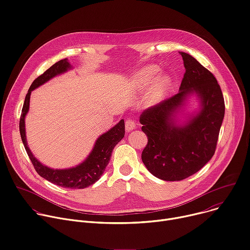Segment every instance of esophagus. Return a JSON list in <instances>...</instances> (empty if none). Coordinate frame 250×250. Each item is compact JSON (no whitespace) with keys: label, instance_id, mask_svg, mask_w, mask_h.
<instances>
[{"label":"esophagus","instance_id":"obj_1","mask_svg":"<svg viewBox=\"0 0 250 250\" xmlns=\"http://www.w3.org/2000/svg\"><path fill=\"white\" fill-rule=\"evenodd\" d=\"M134 127H135V122L133 120H131V119L126 120V122H125V129L127 131H130V130L134 129Z\"/></svg>","mask_w":250,"mask_h":250}]
</instances>
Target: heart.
Listing matches in <instances>:
<instances>
[{
    "instance_id": "heart-1",
    "label": "heart",
    "mask_w": 250,
    "mask_h": 250,
    "mask_svg": "<svg viewBox=\"0 0 250 250\" xmlns=\"http://www.w3.org/2000/svg\"><path fill=\"white\" fill-rule=\"evenodd\" d=\"M158 72H160V69L155 65H150L144 69L139 76L137 77V81H135V83H137V86L142 89V90H146L149 88V86L152 84L154 79L158 75ZM170 84V79L169 77L164 75L158 77L151 88V92L147 97V102L150 104H156L157 102H160L164 95L167 93V90L168 89Z\"/></svg>"
}]
</instances>
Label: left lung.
<instances>
[{"label": "left lung", "mask_w": 250, "mask_h": 250, "mask_svg": "<svg viewBox=\"0 0 250 250\" xmlns=\"http://www.w3.org/2000/svg\"><path fill=\"white\" fill-rule=\"evenodd\" d=\"M186 73L179 92L144 110L140 118L147 145L142 160L148 171L167 181L183 180L201 169L213 156L224 118V99L215 77L193 57L180 53ZM194 93L201 108L187 123L175 113Z\"/></svg>", "instance_id": "left-lung-1"}]
</instances>
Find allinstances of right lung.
<instances>
[{"label":"right lung","mask_w":250,"mask_h":250,"mask_svg":"<svg viewBox=\"0 0 250 250\" xmlns=\"http://www.w3.org/2000/svg\"><path fill=\"white\" fill-rule=\"evenodd\" d=\"M72 65L67 59L61 60L53 64L42 75L38 77L31 84L28 94L25 99L24 105H22L21 115L20 119V133L21 138L26 148V151L30 160L36 169V171L42 177L51 181L52 184L57 185L65 188H85L94 185L99 180L104 173L110 156L112 149L125 137V121H120L115 126L111 127L106 132L103 133L96 141L93 150L90 151L85 160L77 167L65 168V169H54L43 166L40 163L32 153L27 144L26 128H25V118L30 108V98L32 90L39 87L40 85L47 83L54 77L65 73L67 70H71Z\"/></svg>","instance_id":"right-lung-1"}]
</instances>
